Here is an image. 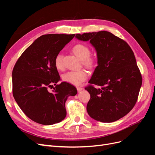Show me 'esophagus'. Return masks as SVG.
Instances as JSON below:
<instances>
[{
	"label": "esophagus",
	"mask_w": 155,
	"mask_h": 155,
	"mask_svg": "<svg viewBox=\"0 0 155 155\" xmlns=\"http://www.w3.org/2000/svg\"><path fill=\"white\" fill-rule=\"evenodd\" d=\"M77 90H78V92H81V91H83V88H81V87H77Z\"/></svg>",
	"instance_id": "esophagus-1"
}]
</instances>
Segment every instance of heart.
Listing matches in <instances>:
<instances>
[{"label": "heart", "instance_id": "obj_1", "mask_svg": "<svg viewBox=\"0 0 155 155\" xmlns=\"http://www.w3.org/2000/svg\"><path fill=\"white\" fill-rule=\"evenodd\" d=\"M74 53L83 61V64L88 68H92L95 64V59L89 57L91 55V50L88 46L82 44H78L74 46ZM55 66L59 70L64 69L63 57L62 54H59L55 58ZM88 74L85 70L70 71L63 76V79L74 85H79L87 78Z\"/></svg>", "mask_w": 155, "mask_h": 155}]
</instances>
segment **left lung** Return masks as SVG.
I'll use <instances>...</instances> for the list:
<instances>
[{"mask_svg": "<svg viewBox=\"0 0 155 155\" xmlns=\"http://www.w3.org/2000/svg\"><path fill=\"white\" fill-rule=\"evenodd\" d=\"M76 38L90 41L97 53V66L88 83L101 88H85L91 95L88 115L104 123L123 118L135 105L142 83L132 49L107 31L76 34Z\"/></svg>", "mask_w": 155, "mask_h": 155, "instance_id": "left-lung-1", "label": "left lung"}]
</instances>
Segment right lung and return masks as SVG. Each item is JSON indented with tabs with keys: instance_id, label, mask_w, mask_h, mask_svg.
I'll return each mask as SVG.
<instances>
[{
	"instance_id": "obj_1",
	"label": "right lung",
	"mask_w": 155,
	"mask_h": 155,
	"mask_svg": "<svg viewBox=\"0 0 155 155\" xmlns=\"http://www.w3.org/2000/svg\"><path fill=\"white\" fill-rule=\"evenodd\" d=\"M75 34L43 35L28 46L12 72L13 95L22 112L42 125H53L67 115L65 102L78 92L76 87L61 80L55 58ZM54 84L51 92L48 88Z\"/></svg>"
}]
</instances>
